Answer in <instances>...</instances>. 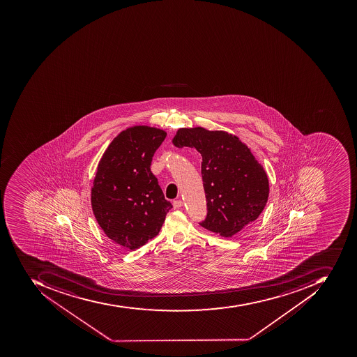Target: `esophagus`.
<instances>
[{
	"instance_id": "esophagus-1",
	"label": "esophagus",
	"mask_w": 357,
	"mask_h": 357,
	"mask_svg": "<svg viewBox=\"0 0 357 357\" xmlns=\"http://www.w3.org/2000/svg\"><path fill=\"white\" fill-rule=\"evenodd\" d=\"M182 205H183V202L181 200L174 201V208H180Z\"/></svg>"
}]
</instances>
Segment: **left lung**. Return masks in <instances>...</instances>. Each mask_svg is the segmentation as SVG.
Here are the masks:
<instances>
[{
    "instance_id": "8db88e82",
    "label": "left lung",
    "mask_w": 357,
    "mask_h": 357,
    "mask_svg": "<svg viewBox=\"0 0 357 357\" xmlns=\"http://www.w3.org/2000/svg\"><path fill=\"white\" fill-rule=\"evenodd\" d=\"M176 147H195L202 155L203 187L208 215L202 227L231 237L255 222L268 197V179L245 143L225 131L181 128L172 139Z\"/></svg>"
}]
</instances>
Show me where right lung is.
<instances>
[{
	"mask_svg": "<svg viewBox=\"0 0 357 357\" xmlns=\"http://www.w3.org/2000/svg\"><path fill=\"white\" fill-rule=\"evenodd\" d=\"M166 135L147 126L128 128L99 160L91 208L107 237L130 250L156 237L172 208L151 172L153 156Z\"/></svg>",
	"mask_w": 357,
	"mask_h": 357,
	"instance_id": "obj_1",
	"label": "right lung"
}]
</instances>
